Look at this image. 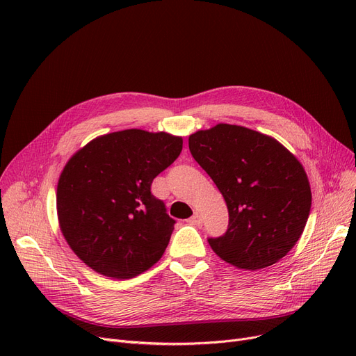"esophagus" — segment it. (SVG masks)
Instances as JSON below:
<instances>
[{"label": "esophagus", "mask_w": 356, "mask_h": 356, "mask_svg": "<svg viewBox=\"0 0 356 356\" xmlns=\"http://www.w3.org/2000/svg\"><path fill=\"white\" fill-rule=\"evenodd\" d=\"M188 222L192 223V225H199V223H202V216L197 212H195V215Z\"/></svg>", "instance_id": "1"}]
</instances>
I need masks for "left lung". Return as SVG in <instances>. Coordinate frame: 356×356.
Masks as SVG:
<instances>
[{
	"label": "left lung",
	"instance_id": "1",
	"mask_svg": "<svg viewBox=\"0 0 356 356\" xmlns=\"http://www.w3.org/2000/svg\"><path fill=\"white\" fill-rule=\"evenodd\" d=\"M189 149L229 212L227 232L208 238L215 254L251 271L282 259L302 236L312 207L300 161L277 140L229 124L192 134Z\"/></svg>",
	"mask_w": 356,
	"mask_h": 356
}]
</instances>
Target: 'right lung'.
<instances>
[{"label":"right lung","instance_id":"obj_1","mask_svg":"<svg viewBox=\"0 0 356 356\" xmlns=\"http://www.w3.org/2000/svg\"><path fill=\"white\" fill-rule=\"evenodd\" d=\"M181 148V137L124 129L92 140L67 161L58 216L69 247L88 267L124 280L161 258L176 220L152 183Z\"/></svg>","mask_w":356,"mask_h":356}]
</instances>
